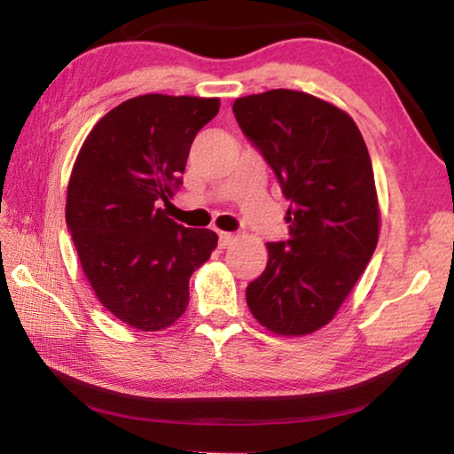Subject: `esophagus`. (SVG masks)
<instances>
[{
  "mask_svg": "<svg viewBox=\"0 0 454 454\" xmlns=\"http://www.w3.org/2000/svg\"><path fill=\"white\" fill-rule=\"evenodd\" d=\"M234 242V234H230V232H220V246L222 248H228L230 244Z\"/></svg>",
  "mask_w": 454,
  "mask_h": 454,
  "instance_id": "34e87169",
  "label": "esophagus"
}]
</instances>
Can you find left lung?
Wrapping results in <instances>:
<instances>
[{"label": "left lung", "instance_id": "obj_1", "mask_svg": "<svg viewBox=\"0 0 454 454\" xmlns=\"http://www.w3.org/2000/svg\"><path fill=\"white\" fill-rule=\"evenodd\" d=\"M232 110L290 202L288 240L266 244L246 302L274 334H310L336 317L379 242L371 156L347 112L304 91L244 96Z\"/></svg>", "mask_w": 454, "mask_h": 454}]
</instances>
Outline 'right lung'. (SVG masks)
I'll use <instances>...</instances> for the list:
<instances>
[{
	"label": "right lung",
	"mask_w": 454,
	"mask_h": 454,
	"mask_svg": "<svg viewBox=\"0 0 454 454\" xmlns=\"http://www.w3.org/2000/svg\"><path fill=\"white\" fill-rule=\"evenodd\" d=\"M218 110V98L126 99L75 158L66 222L82 270L98 301L136 330H164L186 312L190 276L218 244L216 232L182 226L160 208L170 206L190 145Z\"/></svg>",
	"instance_id": "right-lung-1"
}]
</instances>
